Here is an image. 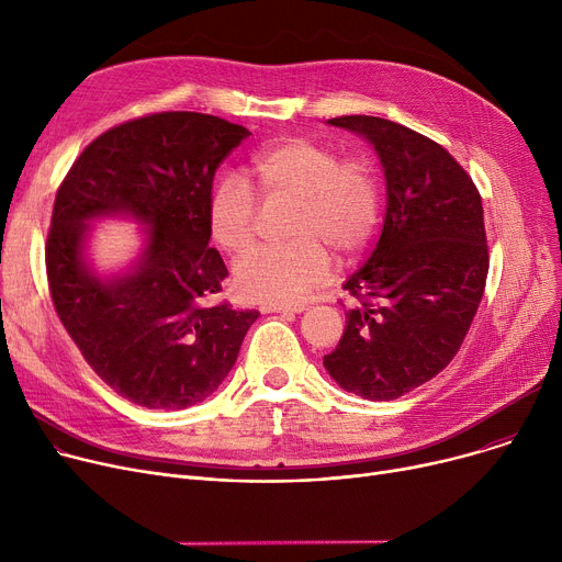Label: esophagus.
Returning <instances> with one entry per match:
<instances>
[{"label":"esophagus","instance_id":"esophagus-1","mask_svg":"<svg viewBox=\"0 0 562 562\" xmlns=\"http://www.w3.org/2000/svg\"><path fill=\"white\" fill-rule=\"evenodd\" d=\"M303 310H305L303 305H263L261 307L263 314H273V312H278V314H301Z\"/></svg>","mask_w":562,"mask_h":562}]
</instances>
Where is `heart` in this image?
<instances>
[{
	"instance_id": "b5f03b06",
	"label": "heart",
	"mask_w": 562,
	"mask_h": 562,
	"mask_svg": "<svg viewBox=\"0 0 562 562\" xmlns=\"http://www.w3.org/2000/svg\"><path fill=\"white\" fill-rule=\"evenodd\" d=\"M248 175L266 204H291L286 246H263L236 263L234 286L250 303L291 305L326 282L330 255L358 257L382 218V184L369 157H339L307 136H286L261 147ZM261 206L239 175H225L206 202L214 241L244 255L255 246Z\"/></svg>"
}]
</instances>
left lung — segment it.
Here are the masks:
<instances>
[{
    "mask_svg": "<svg viewBox=\"0 0 562 562\" xmlns=\"http://www.w3.org/2000/svg\"><path fill=\"white\" fill-rule=\"evenodd\" d=\"M328 123L373 143L387 214L369 261L344 284L352 307L323 364L346 392L392 401L449 367L479 312L490 269L483 202L432 138L375 115Z\"/></svg>",
    "mask_w": 562,
    "mask_h": 562,
    "instance_id": "obj_1",
    "label": "left lung"
}]
</instances>
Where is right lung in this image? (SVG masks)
Masks as SVG:
<instances>
[{"label":"right lung","instance_id":"add662e5","mask_svg":"<svg viewBox=\"0 0 562 562\" xmlns=\"http://www.w3.org/2000/svg\"><path fill=\"white\" fill-rule=\"evenodd\" d=\"M248 136L210 113H147L88 143L56 191L45 244L54 310L86 364L136 405L210 396L259 316L212 303L227 269L206 223L216 168ZM106 213L151 225L137 271L113 283L80 261L82 223Z\"/></svg>","mask_w":562,"mask_h":562}]
</instances>
